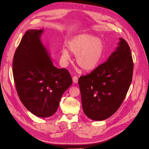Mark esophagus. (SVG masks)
I'll use <instances>...</instances> for the list:
<instances>
[{
  "label": "esophagus",
  "instance_id": "obj_1",
  "mask_svg": "<svg viewBox=\"0 0 149 149\" xmlns=\"http://www.w3.org/2000/svg\"><path fill=\"white\" fill-rule=\"evenodd\" d=\"M73 82L74 83V84H76V83H78V78L77 76H73Z\"/></svg>",
  "mask_w": 149,
  "mask_h": 149
}]
</instances>
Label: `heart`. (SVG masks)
<instances>
[{
  "mask_svg": "<svg viewBox=\"0 0 149 149\" xmlns=\"http://www.w3.org/2000/svg\"><path fill=\"white\" fill-rule=\"evenodd\" d=\"M68 49L76 56V63L84 71H90L97 68L103 58V42L102 38L87 33L76 35L68 42ZM61 59L65 65L71 61L70 52L63 48Z\"/></svg>",
  "mask_w": 149,
  "mask_h": 149,
  "instance_id": "1",
  "label": "heart"
}]
</instances>
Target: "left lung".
<instances>
[{
	"mask_svg": "<svg viewBox=\"0 0 149 149\" xmlns=\"http://www.w3.org/2000/svg\"><path fill=\"white\" fill-rule=\"evenodd\" d=\"M119 40L106 62L78 80L83 111L93 120H104L114 114L132 81V52L127 41Z\"/></svg>",
	"mask_w": 149,
	"mask_h": 149,
	"instance_id": "left-lung-1",
	"label": "left lung"
}]
</instances>
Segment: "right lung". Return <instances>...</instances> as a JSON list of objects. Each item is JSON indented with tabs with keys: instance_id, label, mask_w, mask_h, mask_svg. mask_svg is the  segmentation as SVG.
Masks as SVG:
<instances>
[{
	"instance_id": "add662e5",
	"label": "right lung",
	"mask_w": 149,
	"mask_h": 149,
	"mask_svg": "<svg viewBox=\"0 0 149 149\" xmlns=\"http://www.w3.org/2000/svg\"><path fill=\"white\" fill-rule=\"evenodd\" d=\"M43 31L31 29L25 33L15 53L13 74L24 106L33 115L45 118L57 111L72 79L67 70L53 64L49 52L41 41Z\"/></svg>"
}]
</instances>
